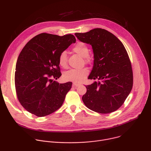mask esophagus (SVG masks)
I'll return each mask as SVG.
<instances>
[{
	"mask_svg": "<svg viewBox=\"0 0 151 151\" xmlns=\"http://www.w3.org/2000/svg\"><path fill=\"white\" fill-rule=\"evenodd\" d=\"M80 85V83H73V87H79V86Z\"/></svg>",
	"mask_w": 151,
	"mask_h": 151,
	"instance_id": "esophagus-1",
	"label": "esophagus"
}]
</instances>
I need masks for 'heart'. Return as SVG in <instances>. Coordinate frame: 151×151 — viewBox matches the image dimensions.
I'll list each match as a JSON object with an SVG mask.
<instances>
[{
	"label": "heart",
	"instance_id": "1",
	"mask_svg": "<svg viewBox=\"0 0 151 151\" xmlns=\"http://www.w3.org/2000/svg\"><path fill=\"white\" fill-rule=\"evenodd\" d=\"M73 51L83 58L87 57L89 54V49L87 45L83 42H78L73 48ZM58 63L62 68H66L68 64V54L66 51L61 52L58 56ZM88 74V70L83 69H71L63 74V78L66 81L74 82L83 81Z\"/></svg>",
	"mask_w": 151,
	"mask_h": 151
}]
</instances>
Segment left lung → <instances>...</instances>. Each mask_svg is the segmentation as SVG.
I'll return each mask as SVG.
<instances>
[{"label":"left lung","mask_w":151,"mask_h":151,"mask_svg":"<svg viewBox=\"0 0 151 151\" xmlns=\"http://www.w3.org/2000/svg\"><path fill=\"white\" fill-rule=\"evenodd\" d=\"M75 35L91 45L94 66L88 78L98 80L86 86L83 103L100 114L116 111L130 93L133 83L131 62L124 45L114 35L100 28Z\"/></svg>","instance_id":"8db88e82"}]
</instances>
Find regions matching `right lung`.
Listing matches in <instances>:
<instances>
[{
    "mask_svg": "<svg viewBox=\"0 0 151 151\" xmlns=\"http://www.w3.org/2000/svg\"><path fill=\"white\" fill-rule=\"evenodd\" d=\"M75 42L71 34L43 33L29 40L21 51L16 63L15 90L19 103L30 113L45 116L62 106L72 82L54 81L61 75L58 56Z\"/></svg>",
    "mask_w": 151,
    "mask_h": 151,
    "instance_id": "obj_1",
    "label": "right lung"
}]
</instances>
